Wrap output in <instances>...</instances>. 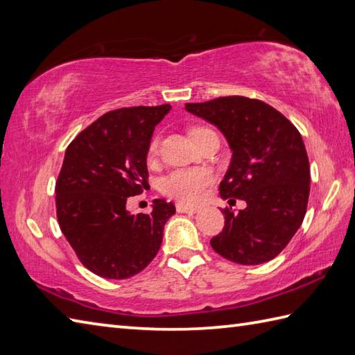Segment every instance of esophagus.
Instances as JSON below:
<instances>
[{"instance_id": "1", "label": "esophagus", "mask_w": 355, "mask_h": 355, "mask_svg": "<svg viewBox=\"0 0 355 355\" xmlns=\"http://www.w3.org/2000/svg\"><path fill=\"white\" fill-rule=\"evenodd\" d=\"M175 209H177V212H180V214H197L198 212V207L186 206V205H182V202H177Z\"/></svg>"}]
</instances>
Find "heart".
<instances>
[{"label": "heart", "instance_id": "1", "mask_svg": "<svg viewBox=\"0 0 355 355\" xmlns=\"http://www.w3.org/2000/svg\"><path fill=\"white\" fill-rule=\"evenodd\" d=\"M206 130L207 128L202 126L192 128V139ZM158 150H160V137L155 135V137L150 139L148 146L149 160H153V158L158 155ZM214 172L209 168H178L166 173L160 180L158 187H160V192L166 195V197L177 200L182 205H197V202L205 198L209 186L214 183Z\"/></svg>", "mask_w": 355, "mask_h": 355}]
</instances>
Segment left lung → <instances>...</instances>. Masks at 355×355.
Returning a JSON list of instances; mask_svg holds the SVG:
<instances>
[{"mask_svg": "<svg viewBox=\"0 0 355 355\" xmlns=\"http://www.w3.org/2000/svg\"><path fill=\"white\" fill-rule=\"evenodd\" d=\"M186 110L225 135L233 155L220 193L247 202L236 214L223 209V232L210 245L243 266L276 258L302 224L310 195V162L297 128L268 103L244 96L186 103Z\"/></svg>", "mask_w": 355, "mask_h": 355, "instance_id": "obj_1", "label": "left lung"}]
</instances>
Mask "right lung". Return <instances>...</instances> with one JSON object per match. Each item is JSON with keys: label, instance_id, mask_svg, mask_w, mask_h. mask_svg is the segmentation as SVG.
Listing matches in <instances>:
<instances>
[{"label": "right lung", "instance_id": "right-lung-1", "mask_svg": "<svg viewBox=\"0 0 355 355\" xmlns=\"http://www.w3.org/2000/svg\"><path fill=\"white\" fill-rule=\"evenodd\" d=\"M171 105L110 111L76 135L56 182V216L64 236L97 276L140 273L162 245L175 206L155 200L149 215L126 210L128 197L148 189L146 155L155 125Z\"/></svg>", "mask_w": 355, "mask_h": 355}]
</instances>
